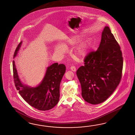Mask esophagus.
<instances>
[{
    "label": "esophagus",
    "mask_w": 135,
    "mask_h": 135,
    "mask_svg": "<svg viewBox=\"0 0 135 135\" xmlns=\"http://www.w3.org/2000/svg\"><path fill=\"white\" fill-rule=\"evenodd\" d=\"M70 69L71 70L73 71V72H75L76 71V68L75 66H72L70 67Z\"/></svg>",
    "instance_id": "obj_1"
}]
</instances>
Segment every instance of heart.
Here are the masks:
<instances>
[{
	"mask_svg": "<svg viewBox=\"0 0 135 135\" xmlns=\"http://www.w3.org/2000/svg\"><path fill=\"white\" fill-rule=\"evenodd\" d=\"M79 40L78 37H75L71 39L70 42L72 44H75ZM90 42L88 41L82 42L77 46L75 50V54L79 57H82L86 56L88 51L90 48ZM55 50L59 53H62L65 50V48L60 45H57L55 47Z\"/></svg>",
	"mask_w": 135,
	"mask_h": 135,
	"instance_id": "b5f03b06",
	"label": "heart"
}]
</instances>
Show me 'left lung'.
Wrapping results in <instances>:
<instances>
[{
	"label": "left lung",
	"instance_id": "left-lung-1",
	"mask_svg": "<svg viewBox=\"0 0 135 135\" xmlns=\"http://www.w3.org/2000/svg\"><path fill=\"white\" fill-rule=\"evenodd\" d=\"M84 61L76 71L82 96L91 104H100L113 93L122 76V52L108 27L102 32L98 49L87 54Z\"/></svg>",
	"mask_w": 135,
	"mask_h": 135
}]
</instances>
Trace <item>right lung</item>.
<instances>
[{"mask_svg": "<svg viewBox=\"0 0 135 135\" xmlns=\"http://www.w3.org/2000/svg\"><path fill=\"white\" fill-rule=\"evenodd\" d=\"M21 44L22 42L17 45L13 57L16 56ZM12 66L13 81L16 88L29 105L42 111L51 109L57 105L60 96V82L66 71L64 64L55 63L48 67L42 83L35 88H30L22 84L18 78L14 60Z\"/></svg>", "mask_w": 135, "mask_h": 135, "instance_id": "right-lung-1", "label": "right lung"}]
</instances>
